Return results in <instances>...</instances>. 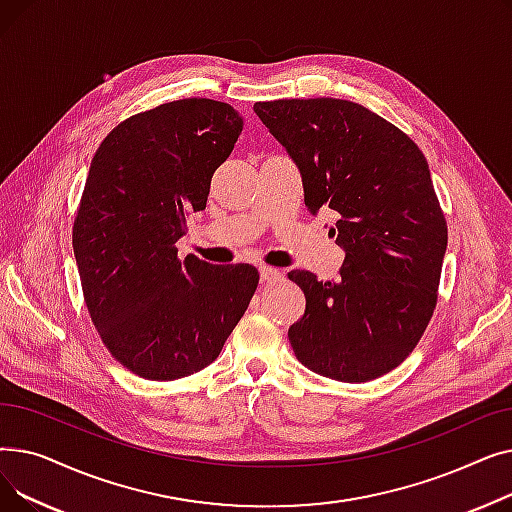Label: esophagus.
Returning <instances> with one entry per match:
<instances>
[{
    "label": "esophagus",
    "mask_w": 512,
    "mask_h": 512,
    "mask_svg": "<svg viewBox=\"0 0 512 512\" xmlns=\"http://www.w3.org/2000/svg\"><path fill=\"white\" fill-rule=\"evenodd\" d=\"M259 276H261V282L263 284H274V282H280L282 280V272L276 270V267H259Z\"/></svg>",
    "instance_id": "obj_1"
}]
</instances>
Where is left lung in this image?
I'll return each instance as SVG.
<instances>
[{"instance_id": "8db88e82", "label": "left lung", "mask_w": 512, "mask_h": 512, "mask_svg": "<svg viewBox=\"0 0 512 512\" xmlns=\"http://www.w3.org/2000/svg\"><path fill=\"white\" fill-rule=\"evenodd\" d=\"M301 172L305 205L340 215V278H288L307 299L288 340L311 371L361 384L417 346L436 309L448 230L419 147L367 107L332 97L253 105Z\"/></svg>"}]
</instances>
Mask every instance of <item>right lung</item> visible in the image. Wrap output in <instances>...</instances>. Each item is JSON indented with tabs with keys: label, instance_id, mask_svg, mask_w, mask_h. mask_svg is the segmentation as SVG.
<instances>
[{
	"label": "right lung",
	"instance_id": "1",
	"mask_svg": "<svg viewBox=\"0 0 512 512\" xmlns=\"http://www.w3.org/2000/svg\"><path fill=\"white\" fill-rule=\"evenodd\" d=\"M240 132L232 105L180 99L124 120L93 155L72 230L80 284L103 344L145 380L218 359L259 284L253 265L176 249Z\"/></svg>",
	"mask_w": 512,
	"mask_h": 512
}]
</instances>
